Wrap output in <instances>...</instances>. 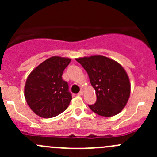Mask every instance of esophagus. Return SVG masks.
Masks as SVG:
<instances>
[{
  "mask_svg": "<svg viewBox=\"0 0 157 157\" xmlns=\"http://www.w3.org/2000/svg\"><path fill=\"white\" fill-rule=\"evenodd\" d=\"M83 94V90H81V91H80V93H79L77 95H78V96H82Z\"/></svg>",
  "mask_w": 157,
  "mask_h": 157,
  "instance_id": "esophagus-1",
  "label": "esophagus"
}]
</instances>
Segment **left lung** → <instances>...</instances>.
Listing matches in <instances>:
<instances>
[{
	"label": "left lung",
	"mask_w": 157,
	"mask_h": 157,
	"mask_svg": "<svg viewBox=\"0 0 157 157\" xmlns=\"http://www.w3.org/2000/svg\"><path fill=\"white\" fill-rule=\"evenodd\" d=\"M87 72L96 94V102L89 105L95 113L112 117L119 113L127 104L131 83L125 70L117 61L102 56L92 55L76 58Z\"/></svg>",
	"instance_id": "8db88e82"
}]
</instances>
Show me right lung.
<instances>
[{
	"label": "right lung",
	"mask_w": 157,
	"mask_h": 157,
	"mask_svg": "<svg viewBox=\"0 0 157 157\" xmlns=\"http://www.w3.org/2000/svg\"><path fill=\"white\" fill-rule=\"evenodd\" d=\"M71 61L68 58L51 57L28 76L25 99L30 109L41 118L57 116L68 107L72 96L68 84L63 80L62 74Z\"/></svg>",
	"instance_id": "1"
}]
</instances>
